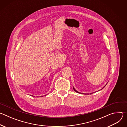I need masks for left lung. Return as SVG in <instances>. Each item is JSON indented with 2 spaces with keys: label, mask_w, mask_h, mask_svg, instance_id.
Listing matches in <instances>:
<instances>
[{
  "label": "left lung",
  "mask_w": 127,
  "mask_h": 127,
  "mask_svg": "<svg viewBox=\"0 0 127 127\" xmlns=\"http://www.w3.org/2000/svg\"><path fill=\"white\" fill-rule=\"evenodd\" d=\"M104 87H103V88H104ZM73 89H74V91H75V92H76V93H79V94H82V93H79V92H77V90H76L75 89V88H73ZM87 95H88V94H87Z\"/></svg>",
  "instance_id": "8db88e82"
}]
</instances>
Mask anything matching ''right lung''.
I'll return each instance as SVG.
<instances>
[{
    "instance_id": "add662e5",
    "label": "right lung",
    "mask_w": 127,
    "mask_h": 127,
    "mask_svg": "<svg viewBox=\"0 0 127 127\" xmlns=\"http://www.w3.org/2000/svg\"><path fill=\"white\" fill-rule=\"evenodd\" d=\"M32 96H33V95H32ZM42 96H41V97H42Z\"/></svg>"
}]
</instances>
